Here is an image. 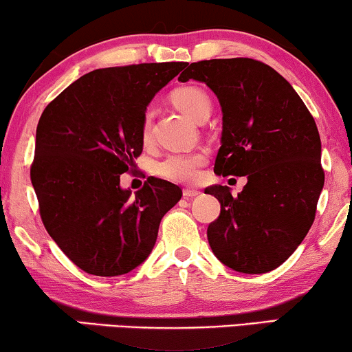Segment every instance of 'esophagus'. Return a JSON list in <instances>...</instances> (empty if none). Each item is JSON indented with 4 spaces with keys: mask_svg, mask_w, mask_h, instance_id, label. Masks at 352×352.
<instances>
[{
    "mask_svg": "<svg viewBox=\"0 0 352 352\" xmlns=\"http://www.w3.org/2000/svg\"><path fill=\"white\" fill-rule=\"evenodd\" d=\"M199 194H200V190H197V189H190V187L184 189V197H187V199H190V197H197Z\"/></svg>",
    "mask_w": 352,
    "mask_h": 352,
    "instance_id": "esophagus-1",
    "label": "esophagus"
}]
</instances>
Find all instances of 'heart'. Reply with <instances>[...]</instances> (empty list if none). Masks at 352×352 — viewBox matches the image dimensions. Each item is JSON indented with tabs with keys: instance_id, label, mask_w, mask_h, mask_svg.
I'll return each mask as SVG.
<instances>
[{
	"instance_id": "heart-1",
	"label": "heart",
	"mask_w": 352,
	"mask_h": 352,
	"mask_svg": "<svg viewBox=\"0 0 352 352\" xmlns=\"http://www.w3.org/2000/svg\"><path fill=\"white\" fill-rule=\"evenodd\" d=\"M173 104L186 113L187 117L199 122L205 113H210L211 100L204 89L197 86H184L176 89L171 96ZM152 136V118L151 113H146L141 124L142 142H148ZM205 163V155L200 152L190 153H171L165 160H162L155 168L158 176L175 182H192L199 176V168Z\"/></svg>"
}]
</instances>
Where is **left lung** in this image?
<instances>
[{
	"label": "left lung",
	"mask_w": 352,
	"mask_h": 352,
	"mask_svg": "<svg viewBox=\"0 0 352 352\" xmlns=\"http://www.w3.org/2000/svg\"><path fill=\"white\" fill-rule=\"evenodd\" d=\"M177 80L201 81L218 96L214 173L248 179L237 197L228 186L205 189L221 204L206 230L214 256L237 272L274 271L309 232L324 187L314 118L280 74L248 57L194 62Z\"/></svg>",
	"instance_id": "8db88e82"
}]
</instances>
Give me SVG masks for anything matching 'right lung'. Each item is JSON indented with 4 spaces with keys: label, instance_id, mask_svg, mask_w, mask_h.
Returning <instances> with one entry per match:
<instances>
[{
    "label": "right lung",
    "instance_id": "obj_1",
    "mask_svg": "<svg viewBox=\"0 0 352 352\" xmlns=\"http://www.w3.org/2000/svg\"><path fill=\"white\" fill-rule=\"evenodd\" d=\"M184 62L89 72L47 104L30 177L47 234L81 271L128 274L151 254L158 226L181 200L176 184L147 177L131 195L120 175L142 152L147 105Z\"/></svg>",
    "mask_w": 352,
    "mask_h": 352
}]
</instances>
